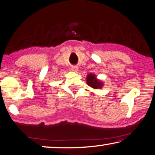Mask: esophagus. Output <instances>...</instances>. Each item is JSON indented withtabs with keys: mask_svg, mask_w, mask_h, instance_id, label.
Here are the masks:
<instances>
[{
	"mask_svg": "<svg viewBox=\"0 0 155 155\" xmlns=\"http://www.w3.org/2000/svg\"><path fill=\"white\" fill-rule=\"evenodd\" d=\"M71 70H72L73 72H77L78 71V67H77V66H72V67H71Z\"/></svg>",
	"mask_w": 155,
	"mask_h": 155,
	"instance_id": "34e87169",
	"label": "esophagus"
}]
</instances>
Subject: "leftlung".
<instances>
[{"mask_svg":"<svg viewBox=\"0 0 155 155\" xmlns=\"http://www.w3.org/2000/svg\"><path fill=\"white\" fill-rule=\"evenodd\" d=\"M86 80H87V84L88 86H89V87H91L94 89H101L104 85L103 82L101 80L97 79L96 75L93 74V73L88 74L87 75V78H86Z\"/></svg>","mask_w":155,"mask_h":155,"instance_id":"1","label":"left lung"}]
</instances>
